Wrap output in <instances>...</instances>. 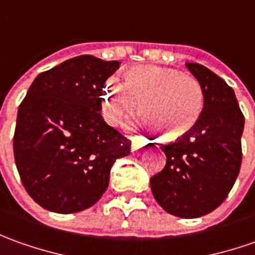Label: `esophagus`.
Instances as JSON below:
<instances>
[{
	"label": "esophagus",
	"mask_w": 255,
	"mask_h": 255,
	"mask_svg": "<svg viewBox=\"0 0 255 255\" xmlns=\"http://www.w3.org/2000/svg\"><path fill=\"white\" fill-rule=\"evenodd\" d=\"M142 146H144V145L141 144V142H138V141H132V146H131V152H132V155H134V156L141 155Z\"/></svg>",
	"instance_id": "obj_1"
}]
</instances>
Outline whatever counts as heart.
Listing matches in <instances>:
<instances>
[{"mask_svg": "<svg viewBox=\"0 0 255 255\" xmlns=\"http://www.w3.org/2000/svg\"><path fill=\"white\" fill-rule=\"evenodd\" d=\"M104 113L111 123H123L144 110L165 139L186 135L198 126L206 106L205 89L198 79L161 66L128 69L124 79L114 76L104 89Z\"/></svg>", "mask_w": 255, "mask_h": 255, "instance_id": "obj_1", "label": "heart"}]
</instances>
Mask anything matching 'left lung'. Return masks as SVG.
Wrapping results in <instances>:
<instances>
[{"instance_id":"left-lung-1","label":"left lung","mask_w":255,"mask_h":255,"mask_svg":"<svg viewBox=\"0 0 255 255\" xmlns=\"http://www.w3.org/2000/svg\"><path fill=\"white\" fill-rule=\"evenodd\" d=\"M186 66L205 89V111L186 135L161 145L166 165L151 178V189L165 212L195 219L220 206L239 176L244 116L222 77L199 63Z\"/></svg>"}]
</instances>
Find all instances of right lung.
I'll use <instances>...</instances> for the list:
<instances>
[{
	"label": "right lung",
	"instance_id": "obj_1",
	"mask_svg": "<svg viewBox=\"0 0 255 255\" xmlns=\"http://www.w3.org/2000/svg\"><path fill=\"white\" fill-rule=\"evenodd\" d=\"M120 62L92 55L38 75L18 109L13 156L23 188L55 213L93 206L109 186L113 163L131 141L101 117L106 80Z\"/></svg>",
	"mask_w": 255,
	"mask_h": 255
}]
</instances>
